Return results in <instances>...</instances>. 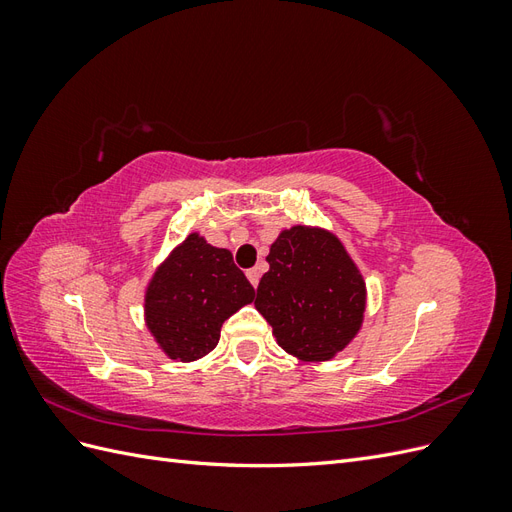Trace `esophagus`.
Listing matches in <instances>:
<instances>
[{"instance_id":"esophagus-1","label":"esophagus","mask_w":512,"mask_h":512,"mask_svg":"<svg viewBox=\"0 0 512 512\" xmlns=\"http://www.w3.org/2000/svg\"><path fill=\"white\" fill-rule=\"evenodd\" d=\"M260 273H262V271H260V267H254V269H247V273H245V275H247V280H250V282H252V286H254V288L258 286V280H260Z\"/></svg>"}]
</instances>
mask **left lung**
Instances as JSON below:
<instances>
[{
	"mask_svg": "<svg viewBox=\"0 0 512 512\" xmlns=\"http://www.w3.org/2000/svg\"><path fill=\"white\" fill-rule=\"evenodd\" d=\"M267 262L254 305L280 348L303 363L348 348L363 327L367 286L344 243L327 228L297 224L277 235Z\"/></svg>",
	"mask_w": 512,
	"mask_h": 512,
	"instance_id": "left-lung-1",
	"label": "left lung"
}]
</instances>
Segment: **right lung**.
<instances>
[{"label":"right lung","instance_id":"add662e5","mask_svg":"<svg viewBox=\"0 0 512 512\" xmlns=\"http://www.w3.org/2000/svg\"><path fill=\"white\" fill-rule=\"evenodd\" d=\"M254 294L230 250L190 232L147 282V331L170 361H198L218 346L224 320L252 303Z\"/></svg>","mask_w":512,"mask_h":512}]
</instances>
